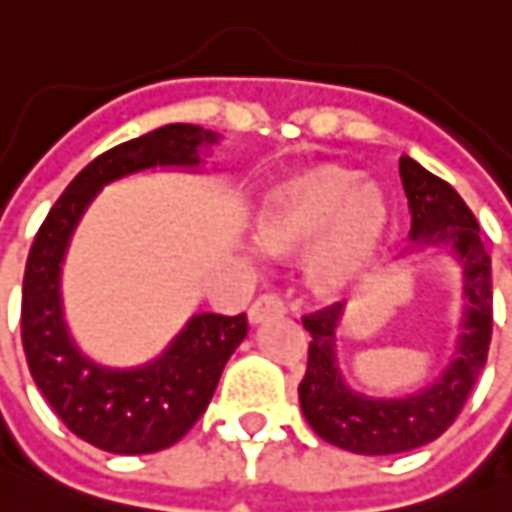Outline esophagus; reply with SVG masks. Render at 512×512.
<instances>
[{
	"label": "esophagus",
	"instance_id": "obj_1",
	"mask_svg": "<svg viewBox=\"0 0 512 512\" xmlns=\"http://www.w3.org/2000/svg\"><path fill=\"white\" fill-rule=\"evenodd\" d=\"M285 313V302L276 296V293H265V296H259L250 310H247V319H250V325H262L267 319H273V316H282Z\"/></svg>",
	"mask_w": 512,
	"mask_h": 512
}]
</instances>
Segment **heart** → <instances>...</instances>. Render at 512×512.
<instances>
[{
    "mask_svg": "<svg viewBox=\"0 0 512 512\" xmlns=\"http://www.w3.org/2000/svg\"><path fill=\"white\" fill-rule=\"evenodd\" d=\"M390 230L387 190L336 162L290 173L253 210V239L267 256H293L316 242L305 259V285L319 299L359 285L379 265Z\"/></svg>",
    "mask_w": 512,
    "mask_h": 512,
    "instance_id": "b5f03b06",
    "label": "heart"
}]
</instances>
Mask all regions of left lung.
<instances>
[{
    "mask_svg": "<svg viewBox=\"0 0 512 512\" xmlns=\"http://www.w3.org/2000/svg\"><path fill=\"white\" fill-rule=\"evenodd\" d=\"M399 173L410 205L413 250H450L462 267V327L456 353L436 382L402 399H379L344 379L336 350L344 305L305 316L313 342L299 384L302 413L316 436L359 456H393L439 439L462 413L487 362L493 333L490 256L476 216L453 187L410 156H402Z\"/></svg>",
    "mask_w": 512,
    "mask_h": 512,
    "instance_id": "left-lung-1",
    "label": "left lung"
}]
</instances>
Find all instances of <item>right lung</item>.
I'll return each mask as SVG.
<instances>
[{
    "label": "right lung",
    "instance_id": "obj_1",
    "mask_svg": "<svg viewBox=\"0 0 512 512\" xmlns=\"http://www.w3.org/2000/svg\"><path fill=\"white\" fill-rule=\"evenodd\" d=\"M219 139L199 125H165L96 156L65 187L33 239L22 285V344L30 376L70 433L99 450L142 456L179 442L213 399L227 359L247 336V319L245 313H196L153 362H96L65 322L62 265L70 239L102 187L156 168L202 173V153Z\"/></svg>",
    "mask_w": 512,
    "mask_h": 512
}]
</instances>
